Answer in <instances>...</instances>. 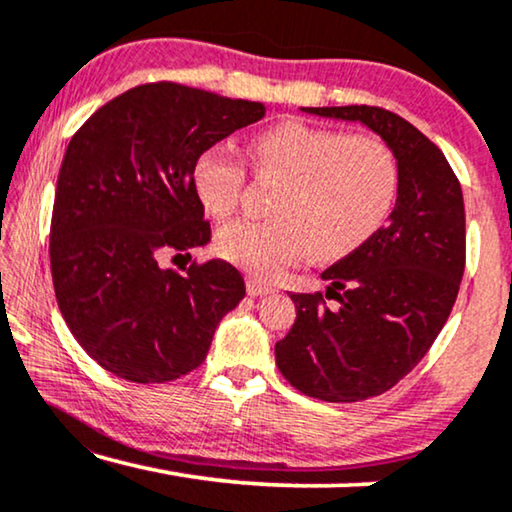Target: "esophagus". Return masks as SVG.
Here are the masks:
<instances>
[{"label":"esophagus","mask_w":512,"mask_h":512,"mask_svg":"<svg viewBox=\"0 0 512 512\" xmlns=\"http://www.w3.org/2000/svg\"><path fill=\"white\" fill-rule=\"evenodd\" d=\"M247 293H249L251 298H258V296H268V293H275V289H272L270 284L261 282V279L249 277L247 279Z\"/></svg>","instance_id":"obj_1"}]
</instances>
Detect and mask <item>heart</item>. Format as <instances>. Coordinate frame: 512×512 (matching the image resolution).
<instances>
[{
    "label": "heart",
    "instance_id": "1",
    "mask_svg": "<svg viewBox=\"0 0 512 512\" xmlns=\"http://www.w3.org/2000/svg\"><path fill=\"white\" fill-rule=\"evenodd\" d=\"M263 174L282 179L265 221H235L216 233V251L270 279L303 258L345 256L384 226L398 195L396 156L382 139L279 123L251 139ZM193 188L214 219L240 202L247 172L228 146H209L193 163Z\"/></svg>",
    "mask_w": 512,
    "mask_h": 512
}]
</instances>
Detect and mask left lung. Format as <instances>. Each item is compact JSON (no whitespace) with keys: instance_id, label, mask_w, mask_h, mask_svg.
I'll list each match as a JSON object with an SVG mask.
<instances>
[{"instance_id":"left-lung-1","label":"left lung","mask_w":512,"mask_h":512,"mask_svg":"<svg viewBox=\"0 0 512 512\" xmlns=\"http://www.w3.org/2000/svg\"><path fill=\"white\" fill-rule=\"evenodd\" d=\"M356 121L389 146L398 195L389 223L321 272V293H291L296 321L275 345L277 368L305 396L366 401L389 391L429 352L457 300L466 263L459 179L415 125L380 107H300Z\"/></svg>"}]
</instances>
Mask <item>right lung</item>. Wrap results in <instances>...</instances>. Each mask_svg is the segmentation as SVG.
I'll list each match as a JSON object with an SVG mask.
<instances>
[{
	"label": "right lung",
	"mask_w": 512,
	"mask_h": 512,
	"mask_svg": "<svg viewBox=\"0 0 512 512\" xmlns=\"http://www.w3.org/2000/svg\"><path fill=\"white\" fill-rule=\"evenodd\" d=\"M263 116L261 102L160 81L125 90L76 130L55 186L51 275L69 331L104 370L158 384L205 361L244 279L221 258L186 272L160 258L212 240L195 158Z\"/></svg>",
	"instance_id": "1"
}]
</instances>
